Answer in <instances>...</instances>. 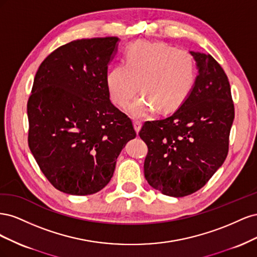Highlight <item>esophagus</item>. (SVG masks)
<instances>
[{
    "mask_svg": "<svg viewBox=\"0 0 257 257\" xmlns=\"http://www.w3.org/2000/svg\"><path fill=\"white\" fill-rule=\"evenodd\" d=\"M134 127H135V131L138 133V132L141 131V127H142V122L138 121V120H135L134 121Z\"/></svg>",
    "mask_w": 257,
    "mask_h": 257,
    "instance_id": "obj_1",
    "label": "esophagus"
}]
</instances>
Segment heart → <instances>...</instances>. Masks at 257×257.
Returning a JSON list of instances; mask_svg holds the SVG:
<instances>
[{"mask_svg": "<svg viewBox=\"0 0 257 257\" xmlns=\"http://www.w3.org/2000/svg\"><path fill=\"white\" fill-rule=\"evenodd\" d=\"M196 75L190 51L162 43L139 41L124 53L123 64L106 74V87L112 102L124 107L141 84L143 96L128 106L133 116H145L155 107L170 111L180 106L192 90Z\"/></svg>", "mask_w": 257, "mask_h": 257, "instance_id": "b5f03b06", "label": "heart"}]
</instances>
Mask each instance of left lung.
<instances>
[{"instance_id": "obj_1", "label": "left lung", "mask_w": 257, "mask_h": 257, "mask_svg": "<svg viewBox=\"0 0 257 257\" xmlns=\"http://www.w3.org/2000/svg\"><path fill=\"white\" fill-rule=\"evenodd\" d=\"M198 75L186 99L172 115L144 123L148 146L145 178L164 195L183 197L200 190L228 153L235 118L226 74L215 59L191 51Z\"/></svg>"}]
</instances>
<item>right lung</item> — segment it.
I'll use <instances>...</instances> for the list:
<instances>
[{"label":"right lung","instance_id":"1","mask_svg":"<svg viewBox=\"0 0 257 257\" xmlns=\"http://www.w3.org/2000/svg\"><path fill=\"white\" fill-rule=\"evenodd\" d=\"M118 37L60 46L38 67L28 100V144L57 190L91 195L108 184L116 158L136 137L133 123L109 98L108 63Z\"/></svg>","mask_w":257,"mask_h":257}]
</instances>
